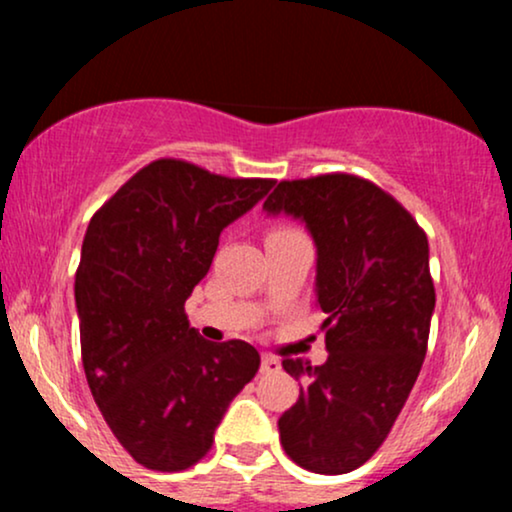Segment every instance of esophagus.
I'll use <instances>...</instances> for the list:
<instances>
[{
    "mask_svg": "<svg viewBox=\"0 0 512 512\" xmlns=\"http://www.w3.org/2000/svg\"><path fill=\"white\" fill-rule=\"evenodd\" d=\"M279 368H281L279 358H276V356H269V354H264V356H262V366H260L262 373H276V370H279Z\"/></svg>",
    "mask_w": 512,
    "mask_h": 512,
    "instance_id": "obj_1",
    "label": "esophagus"
}]
</instances>
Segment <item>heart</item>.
Returning <instances> with one entry per match:
<instances>
[{
    "mask_svg": "<svg viewBox=\"0 0 512 512\" xmlns=\"http://www.w3.org/2000/svg\"><path fill=\"white\" fill-rule=\"evenodd\" d=\"M291 231H296V228H291V226H276V228H272V231L267 233V238H269V236H286V233H291Z\"/></svg>",
    "mask_w": 512,
    "mask_h": 512,
    "instance_id": "1",
    "label": "heart"
}]
</instances>
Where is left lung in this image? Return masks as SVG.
Masks as SVG:
<instances>
[{"label": "left lung", "instance_id": "1", "mask_svg": "<svg viewBox=\"0 0 512 512\" xmlns=\"http://www.w3.org/2000/svg\"><path fill=\"white\" fill-rule=\"evenodd\" d=\"M269 214L303 219L317 245V298L330 356L284 358L303 378L279 419L286 455L315 474H346L385 443L426 358L436 308L428 238L402 204L351 173L281 180Z\"/></svg>", "mask_w": 512, "mask_h": 512}]
</instances>
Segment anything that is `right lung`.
<instances>
[{
	"label": "right lung",
	"instance_id": "1",
	"mask_svg": "<svg viewBox=\"0 0 512 512\" xmlns=\"http://www.w3.org/2000/svg\"><path fill=\"white\" fill-rule=\"evenodd\" d=\"M272 185L158 158L91 216L74 281L81 361L110 431L146 469L182 472L202 460L260 368L248 342L199 337L185 301L223 228Z\"/></svg>",
	"mask_w": 512,
	"mask_h": 512
}]
</instances>
